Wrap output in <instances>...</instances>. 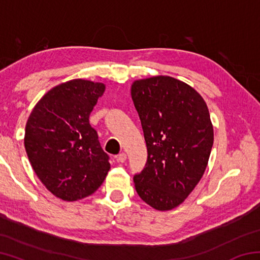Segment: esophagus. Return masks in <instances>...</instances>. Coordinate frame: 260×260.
Returning <instances> with one entry per match:
<instances>
[{
    "label": "esophagus",
    "instance_id": "obj_1",
    "mask_svg": "<svg viewBox=\"0 0 260 260\" xmlns=\"http://www.w3.org/2000/svg\"><path fill=\"white\" fill-rule=\"evenodd\" d=\"M126 158H127L126 153H125V152H121V153H119V156L117 157V159H118V161H120V162H124V161L126 160Z\"/></svg>",
    "mask_w": 260,
    "mask_h": 260
}]
</instances>
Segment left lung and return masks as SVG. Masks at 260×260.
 <instances>
[{
    "label": "left lung",
    "instance_id": "8db88e82",
    "mask_svg": "<svg viewBox=\"0 0 260 260\" xmlns=\"http://www.w3.org/2000/svg\"><path fill=\"white\" fill-rule=\"evenodd\" d=\"M147 143L136 192L158 211L177 208L200 182L213 146V127L202 96L187 83L158 76L131 88Z\"/></svg>",
    "mask_w": 260,
    "mask_h": 260
}]
</instances>
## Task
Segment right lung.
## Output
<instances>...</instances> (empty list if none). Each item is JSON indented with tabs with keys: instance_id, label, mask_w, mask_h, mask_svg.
I'll list each match as a JSON object with an SVG mask.
<instances>
[{
	"instance_id": "right-lung-1",
	"label": "right lung",
	"mask_w": 260,
	"mask_h": 260,
	"mask_svg": "<svg viewBox=\"0 0 260 260\" xmlns=\"http://www.w3.org/2000/svg\"><path fill=\"white\" fill-rule=\"evenodd\" d=\"M105 86L82 79L50 89L35 105L25 128V149L35 174L63 201L91 195L110 170L109 155L89 124Z\"/></svg>"
}]
</instances>
